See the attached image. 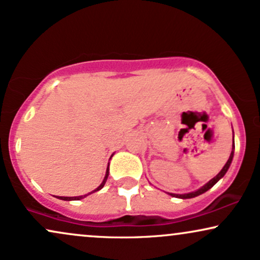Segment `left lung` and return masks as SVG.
<instances>
[{"instance_id":"obj_1","label":"left lung","mask_w":260,"mask_h":260,"mask_svg":"<svg viewBox=\"0 0 260 260\" xmlns=\"http://www.w3.org/2000/svg\"><path fill=\"white\" fill-rule=\"evenodd\" d=\"M234 148H235V146H234V143H233V149H232V153H230V156H229L228 161L225 162V165H224V168H223L222 170H220L219 174L217 175L216 177H213L212 179H211L210 182H207V183L205 184L204 187H201L200 189H198V190L191 191V193H188V194H171V193H170V195H172V197H176V198H179V199H190V198H195V197H198V195H200V194H204L205 191H207V190H208V189L212 188L213 185L216 184L217 182H218L219 179L222 178L223 176L226 174V171H228L229 166H230V164H232L233 156H234Z\"/></svg>"}]
</instances>
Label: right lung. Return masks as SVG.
I'll return each mask as SVG.
<instances>
[{
  "label": "right lung",
  "instance_id": "right-lung-1",
  "mask_svg": "<svg viewBox=\"0 0 260 260\" xmlns=\"http://www.w3.org/2000/svg\"><path fill=\"white\" fill-rule=\"evenodd\" d=\"M108 174H110V170H108V168H107V170H106V176H105V178H104V181H102V183L99 185L98 188L95 189V190H92L91 193H94V191H98V190H100V189H102L104 188V185H105V183H106V181H107V177H108ZM91 193H89V194H91ZM88 194V195H89ZM86 195H82V197H75V198H69V197H59L57 199H60V200H66V201H70V200H81V199H83V198H85Z\"/></svg>",
  "mask_w": 260,
  "mask_h": 260
}]
</instances>
